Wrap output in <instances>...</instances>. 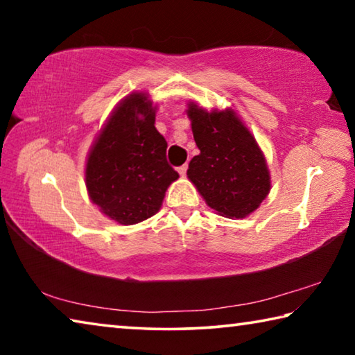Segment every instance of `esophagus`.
Returning <instances> with one entry per match:
<instances>
[{
	"label": "esophagus",
	"mask_w": 355,
	"mask_h": 355,
	"mask_svg": "<svg viewBox=\"0 0 355 355\" xmlns=\"http://www.w3.org/2000/svg\"><path fill=\"white\" fill-rule=\"evenodd\" d=\"M186 171H188V164H183L178 167V173L180 175H186Z\"/></svg>",
	"instance_id": "1"
}]
</instances>
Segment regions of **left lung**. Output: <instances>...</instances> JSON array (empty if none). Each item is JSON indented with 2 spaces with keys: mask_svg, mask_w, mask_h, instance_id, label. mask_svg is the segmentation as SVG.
Wrapping results in <instances>:
<instances>
[{
  "mask_svg": "<svg viewBox=\"0 0 355 355\" xmlns=\"http://www.w3.org/2000/svg\"><path fill=\"white\" fill-rule=\"evenodd\" d=\"M188 116L200 150L189 163V180L220 216L245 218L271 189L266 161L254 136L233 111L207 112L189 103Z\"/></svg>",
  "mask_w": 355,
  "mask_h": 355,
  "instance_id": "left-lung-1",
  "label": "left lung"
}]
</instances>
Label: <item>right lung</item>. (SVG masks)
Masks as SVG:
<instances>
[{
    "instance_id": "1",
    "label": "right lung",
    "mask_w": 355,
    "mask_h": 355,
    "mask_svg": "<svg viewBox=\"0 0 355 355\" xmlns=\"http://www.w3.org/2000/svg\"><path fill=\"white\" fill-rule=\"evenodd\" d=\"M166 150L146 95L125 98L87 158L86 186L101 213L119 224L133 225L158 211L167 186L178 178L167 163Z\"/></svg>"
}]
</instances>
